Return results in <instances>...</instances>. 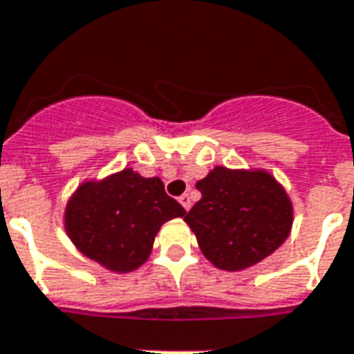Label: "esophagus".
I'll use <instances>...</instances> for the list:
<instances>
[{
	"label": "esophagus",
	"mask_w": 354,
	"mask_h": 354,
	"mask_svg": "<svg viewBox=\"0 0 354 354\" xmlns=\"http://www.w3.org/2000/svg\"><path fill=\"white\" fill-rule=\"evenodd\" d=\"M179 203L185 207V211H190V207H192V198H190L188 194H183L179 198Z\"/></svg>",
	"instance_id": "34e87169"
}]
</instances>
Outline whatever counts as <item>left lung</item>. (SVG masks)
Returning a JSON list of instances; mask_svg holds the SVG:
<instances>
[{"label": "left lung", "mask_w": 354, "mask_h": 354, "mask_svg": "<svg viewBox=\"0 0 354 354\" xmlns=\"http://www.w3.org/2000/svg\"><path fill=\"white\" fill-rule=\"evenodd\" d=\"M196 188L201 199L185 222L214 267L244 270L280 248L291 233L293 203L267 169L216 166Z\"/></svg>", "instance_id": "obj_1"}]
</instances>
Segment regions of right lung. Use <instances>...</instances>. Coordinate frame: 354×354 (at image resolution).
<instances>
[{
  "label": "right lung",
  "instance_id": "right-lung-1",
  "mask_svg": "<svg viewBox=\"0 0 354 354\" xmlns=\"http://www.w3.org/2000/svg\"><path fill=\"white\" fill-rule=\"evenodd\" d=\"M187 211L158 177L124 167L84 180L65 207V231L76 248L111 272H132L147 261L162 224Z\"/></svg>",
  "mask_w": 354,
  "mask_h": 354
}]
</instances>
